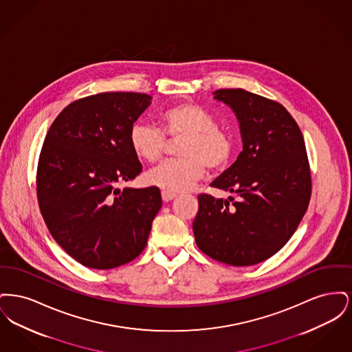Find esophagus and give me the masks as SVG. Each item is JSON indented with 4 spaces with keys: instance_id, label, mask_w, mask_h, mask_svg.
Returning <instances> with one entry per match:
<instances>
[{
    "instance_id": "esophagus-1",
    "label": "esophagus",
    "mask_w": 352,
    "mask_h": 352,
    "mask_svg": "<svg viewBox=\"0 0 352 352\" xmlns=\"http://www.w3.org/2000/svg\"><path fill=\"white\" fill-rule=\"evenodd\" d=\"M175 197H177V194L168 192V191H162V199H164V201H173Z\"/></svg>"
}]
</instances>
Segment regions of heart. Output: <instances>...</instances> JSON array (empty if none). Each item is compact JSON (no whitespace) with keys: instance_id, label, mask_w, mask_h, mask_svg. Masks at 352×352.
Masks as SVG:
<instances>
[{"instance_id":"b5f03b06","label":"heart","mask_w":352,"mask_h":352,"mask_svg":"<svg viewBox=\"0 0 352 352\" xmlns=\"http://www.w3.org/2000/svg\"><path fill=\"white\" fill-rule=\"evenodd\" d=\"M161 128L146 122H135L129 141L134 154L146 162L158 161L166 146V137L182 141L178 148L179 160L166 161L146 174V182L168 192L190 190L204 171L226 168L232 155V135L220 129L215 116L194 102L170 107L160 115Z\"/></svg>"}]
</instances>
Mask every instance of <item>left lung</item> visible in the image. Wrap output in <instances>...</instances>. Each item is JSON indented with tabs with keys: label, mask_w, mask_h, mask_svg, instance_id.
<instances>
[{
	"label": "left lung",
	"mask_w": 352,
	"mask_h": 352,
	"mask_svg": "<svg viewBox=\"0 0 352 352\" xmlns=\"http://www.w3.org/2000/svg\"><path fill=\"white\" fill-rule=\"evenodd\" d=\"M214 95L234 111L243 151L211 184L234 198L201 194L192 231L207 256L248 267L277 253L296 232L311 195L310 166L301 129L280 102L241 88Z\"/></svg>",
	"instance_id": "1"
}]
</instances>
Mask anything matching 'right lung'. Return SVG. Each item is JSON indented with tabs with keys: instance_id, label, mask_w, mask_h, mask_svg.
<instances>
[{
	"instance_id": "obj_1",
	"label": "right lung",
	"mask_w": 352,
	"mask_h": 352,
	"mask_svg": "<svg viewBox=\"0 0 352 352\" xmlns=\"http://www.w3.org/2000/svg\"><path fill=\"white\" fill-rule=\"evenodd\" d=\"M151 100L137 92L87 96L67 105L46 134L36 170L41 214L55 241L87 268L134 260L161 210L158 187H118L142 171L129 133Z\"/></svg>"
}]
</instances>
